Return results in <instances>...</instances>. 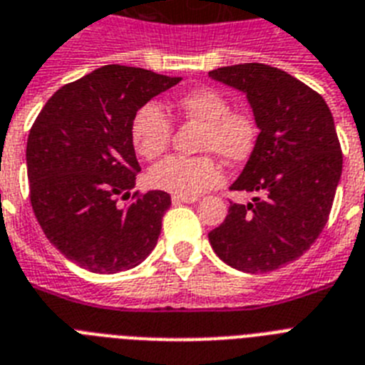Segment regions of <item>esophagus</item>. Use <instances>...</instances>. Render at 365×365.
I'll return each mask as SVG.
<instances>
[{"label":"esophagus","mask_w":365,"mask_h":365,"mask_svg":"<svg viewBox=\"0 0 365 365\" xmlns=\"http://www.w3.org/2000/svg\"><path fill=\"white\" fill-rule=\"evenodd\" d=\"M198 197H180V195H173V204H192L197 202Z\"/></svg>","instance_id":"1"}]
</instances>
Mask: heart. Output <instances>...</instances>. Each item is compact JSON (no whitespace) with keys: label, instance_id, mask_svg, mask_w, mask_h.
Wrapping results in <instances>:
<instances>
[{"label":"heart","instance_id":"heart-1","mask_svg":"<svg viewBox=\"0 0 365 365\" xmlns=\"http://www.w3.org/2000/svg\"><path fill=\"white\" fill-rule=\"evenodd\" d=\"M178 112L187 121L198 123L197 148L213 152L227 163H242L251 155L259 138V123L247 108H230L229 97L213 88L187 91L176 103ZM135 152L144 159H155L170 144L173 123L157 103H146L135 112L129 127ZM223 182V168L212 155H170L153 165L148 183L159 191L180 197H197L198 192L217 187Z\"/></svg>","mask_w":365,"mask_h":365}]
</instances>
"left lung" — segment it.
Returning <instances> with one entry per match:
<instances>
[{"label":"left lung","instance_id":"8db88e82","mask_svg":"<svg viewBox=\"0 0 365 365\" xmlns=\"http://www.w3.org/2000/svg\"><path fill=\"white\" fill-rule=\"evenodd\" d=\"M210 76L244 91L260 129L230 185L253 200L230 202L210 244L232 268L272 272L306 253L327 225L343 168L334 118L322 96L277 67L230 65Z\"/></svg>","mask_w":365,"mask_h":365}]
</instances>
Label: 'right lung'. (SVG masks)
<instances>
[{"mask_svg":"<svg viewBox=\"0 0 365 365\" xmlns=\"http://www.w3.org/2000/svg\"><path fill=\"white\" fill-rule=\"evenodd\" d=\"M180 76L105 65L46 101L26 148L29 200L50 244L80 268L115 274L152 253L170 208L165 191L133 192L140 165L129 127L135 112Z\"/></svg>","mask_w":365,"mask_h":365,"instance_id":"1","label":"right lung"}]
</instances>
